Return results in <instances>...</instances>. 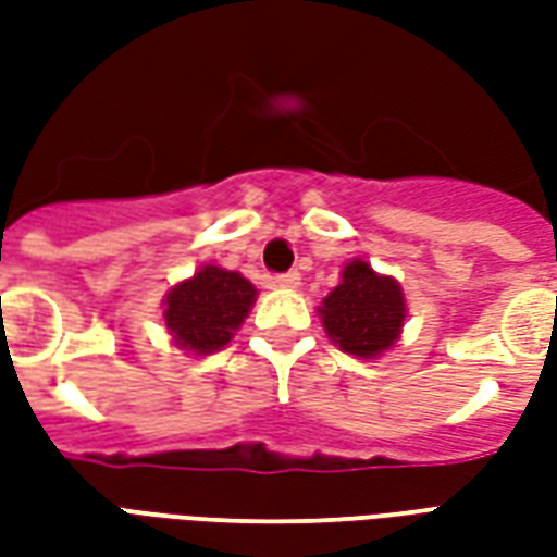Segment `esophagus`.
Returning <instances> with one entry per match:
<instances>
[{
  "label": "esophagus",
  "instance_id": "esophagus-1",
  "mask_svg": "<svg viewBox=\"0 0 557 557\" xmlns=\"http://www.w3.org/2000/svg\"><path fill=\"white\" fill-rule=\"evenodd\" d=\"M271 286H277V289H298V286H301V274H298V271L280 274V277L271 280Z\"/></svg>",
  "mask_w": 557,
  "mask_h": 557
}]
</instances>
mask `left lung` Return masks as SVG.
Returning a JSON list of instances; mask_svg holds the SVG:
<instances>
[{
	"label": "left lung",
	"instance_id": "left-lung-1",
	"mask_svg": "<svg viewBox=\"0 0 557 557\" xmlns=\"http://www.w3.org/2000/svg\"><path fill=\"white\" fill-rule=\"evenodd\" d=\"M406 315L409 307L399 280L379 274L367 259L346 262L339 283L319 307L331 343L361 361H375L397 346Z\"/></svg>",
	"mask_w": 557,
	"mask_h": 557
}]
</instances>
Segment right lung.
<instances>
[{
	"label": "right lung",
	"instance_id": "right-lung-1",
	"mask_svg": "<svg viewBox=\"0 0 557 557\" xmlns=\"http://www.w3.org/2000/svg\"><path fill=\"white\" fill-rule=\"evenodd\" d=\"M256 286L238 271L202 265L163 295V325L184 355H214L230 346L256 304Z\"/></svg>",
	"mask_w": 557,
	"mask_h": 557
}]
</instances>
